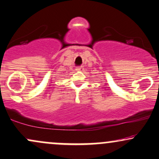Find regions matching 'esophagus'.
<instances>
[{
  "label": "esophagus",
  "instance_id": "obj_1",
  "mask_svg": "<svg viewBox=\"0 0 159 159\" xmlns=\"http://www.w3.org/2000/svg\"><path fill=\"white\" fill-rule=\"evenodd\" d=\"M76 70H83V67H76Z\"/></svg>",
  "mask_w": 159,
  "mask_h": 159
}]
</instances>
